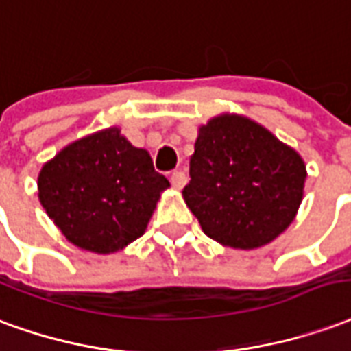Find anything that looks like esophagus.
<instances>
[{
  "label": "esophagus",
  "instance_id": "obj_1",
  "mask_svg": "<svg viewBox=\"0 0 351 351\" xmlns=\"http://www.w3.org/2000/svg\"><path fill=\"white\" fill-rule=\"evenodd\" d=\"M170 181H172V185L176 186V189H183V185L186 183L185 172H181V170H176V172L170 173Z\"/></svg>",
  "mask_w": 351,
  "mask_h": 351
}]
</instances>
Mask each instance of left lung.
Segmentation results:
<instances>
[{"label": "left lung", "instance_id": "left-lung-1", "mask_svg": "<svg viewBox=\"0 0 351 351\" xmlns=\"http://www.w3.org/2000/svg\"><path fill=\"white\" fill-rule=\"evenodd\" d=\"M189 176L183 196L204 234L249 250L290 226L303 200L306 168L262 125L224 114L200 129Z\"/></svg>", "mask_w": 351, "mask_h": 351}]
</instances>
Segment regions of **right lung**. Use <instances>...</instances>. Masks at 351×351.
<instances>
[{"label":"right lung","mask_w":351,"mask_h":351,"mask_svg":"<svg viewBox=\"0 0 351 351\" xmlns=\"http://www.w3.org/2000/svg\"><path fill=\"white\" fill-rule=\"evenodd\" d=\"M168 186L149 153L114 127L67 145L46 162L39 200L73 245L110 254L144 234Z\"/></svg>","instance_id":"right-lung-1"}]
</instances>
